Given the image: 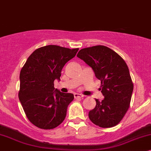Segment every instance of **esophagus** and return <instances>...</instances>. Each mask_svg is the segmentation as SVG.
<instances>
[{
	"instance_id": "1",
	"label": "esophagus",
	"mask_w": 151,
	"mask_h": 151,
	"mask_svg": "<svg viewBox=\"0 0 151 151\" xmlns=\"http://www.w3.org/2000/svg\"><path fill=\"white\" fill-rule=\"evenodd\" d=\"M74 96L75 99H80V98H82L83 97V95L81 94H78V93H74Z\"/></svg>"
}]
</instances>
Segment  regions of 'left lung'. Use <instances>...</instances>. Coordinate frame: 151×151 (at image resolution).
<instances>
[{"mask_svg":"<svg viewBox=\"0 0 151 151\" xmlns=\"http://www.w3.org/2000/svg\"><path fill=\"white\" fill-rule=\"evenodd\" d=\"M77 57L92 68L101 81L104 99H95L96 106L89 112L90 121L101 128L117 125L130 106L133 83L127 64L115 52L104 45L81 49Z\"/></svg>","mask_w":151,"mask_h":151,"instance_id":"8db88e82","label":"left lung"}]
</instances>
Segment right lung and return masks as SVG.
<instances>
[{"mask_svg":"<svg viewBox=\"0 0 151 151\" xmlns=\"http://www.w3.org/2000/svg\"><path fill=\"white\" fill-rule=\"evenodd\" d=\"M79 48L50 45L38 48L28 57L20 72L19 98L27 119L41 129H53L65 119L72 93L54 87L61 70L75 57Z\"/></svg>","mask_w":151,"mask_h":151,"instance_id":"right-lung-1","label":"right lung"}]
</instances>
